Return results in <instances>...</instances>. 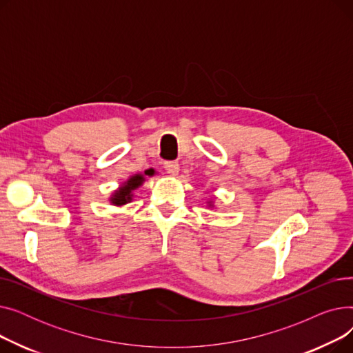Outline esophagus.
<instances>
[{
  "mask_svg": "<svg viewBox=\"0 0 353 353\" xmlns=\"http://www.w3.org/2000/svg\"><path fill=\"white\" fill-rule=\"evenodd\" d=\"M164 169H165V172L169 173V174L176 176L179 173V170H180V164L177 161H165L164 163Z\"/></svg>",
  "mask_w": 353,
  "mask_h": 353,
  "instance_id": "obj_1",
  "label": "esophagus"
}]
</instances>
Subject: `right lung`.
<instances>
[{"label": "right lung", "instance_id": "obj_1", "mask_svg": "<svg viewBox=\"0 0 353 353\" xmlns=\"http://www.w3.org/2000/svg\"><path fill=\"white\" fill-rule=\"evenodd\" d=\"M144 174H148V172H144ZM150 176V174H148ZM143 181H144V177H143V174H136V176H132L130 177L123 186L113 194V197L110 199V201L113 203V205H116V206H123V205H125V203H128L130 200H132V192L134 190V189H137L139 186H141L143 184Z\"/></svg>", "mask_w": 353, "mask_h": 353}]
</instances>
